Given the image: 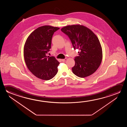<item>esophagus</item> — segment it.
Instances as JSON below:
<instances>
[{
	"label": "esophagus",
	"mask_w": 127,
	"mask_h": 127,
	"mask_svg": "<svg viewBox=\"0 0 127 127\" xmlns=\"http://www.w3.org/2000/svg\"><path fill=\"white\" fill-rule=\"evenodd\" d=\"M67 58H64V59H62V61H63V62H65V61H66L67 60Z\"/></svg>",
	"instance_id": "obj_1"
}]
</instances>
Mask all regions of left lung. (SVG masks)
I'll return each mask as SVG.
<instances>
[{
  "instance_id": "left-lung-1",
  "label": "left lung",
  "mask_w": 127,
  "mask_h": 127,
  "mask_svg": "<svg viewBox=\"0 0 127 127\" xmlns=\"http://www.w3.org/2000/svg\"><path fill=\"white\" fill-rule=\"evenodd\" d=\"M61 31L69 36L74 49L80 50L75 57L73 73L77 77H85L97 69L103 58L101 44L97 37L91 30L83 25H69Z\"/></svg>"
}]
</instances>
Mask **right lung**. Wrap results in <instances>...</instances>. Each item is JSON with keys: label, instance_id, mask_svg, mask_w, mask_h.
I'll list each match as a JSON object with an SVG mask.
<instances>
[{"label": "right lung", "instance_id": "1", "mask_svg": "<svg viewBox=\"0 0 127 127\" xmlns=\"http://www.w3.org/2000/svg\"><path fill=\"white\" fill-rule=\"evenodd\" d=\"M59 27L45 25L38 27L28 37L23 48V56L27 68L39 79L49 80L58 73L59 62L54 57L46 55L51 48L54 32Z\"/></svg>", "mask_w": 127, "mask_h": 127}]
</instances>
